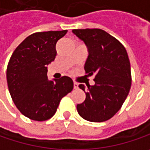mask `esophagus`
Masks as SVG:
<instances>
[{
	"instance_id": "34e87169",
	"label": "esophagus",
	"mask_w": 150,
	"mask_h": 150,
	"mask_svg": "<svg viewBox=\"0 0 150 150\" xmlns=\"http://www.w3.org/2000/svg\"><path fill=\"white\" fill-rule=\"evenodd\" d=\"M74 88H78V83L76 81H74Z\"/></svg>"
}]
</instances>
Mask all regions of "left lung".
<instances>
[{
  "mask_svg": "<svg viewBox=\"0 0 150 150\" xmlns=\"http://www.w3.org/2000/svg\"><path fill=\"white\" fill-rule=\"evenodd\" d=\"M73 33L88 47L85 73L94 75L95 84L79 88L86 93L78 104L79 115L90 122H104L120 110L131 86L130 63L125 46L101 29H74Z\"/></svg>",
  "mask_w": 150,
  "mask_h": 150,
  "instance_id": "8db88e82",
  "label": "left lung"
}]
</instances>
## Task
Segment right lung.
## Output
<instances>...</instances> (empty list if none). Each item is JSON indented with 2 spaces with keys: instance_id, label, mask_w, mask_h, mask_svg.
Segmentation results:
<instances>
[{
  "instance_id": "obj_1",
  "label": "right lung",
  "mask_w": 150,
  "mask_h": 150,
  "mask_svg": "<svg viewBox=\"0 0 150 150\" xmlns=\"http://www.w3.org/2000/svg\"><path fill=\"white\" fill-rule=\"evenodd\" d=\"M67 30L39 32L27 37L12 54L7 81L12 100L24 116L45 121L56 113L61 100L72 91L69 76L49 81L47 65L57 56L56 44Z\"/></svg>"
}]
</instances>
